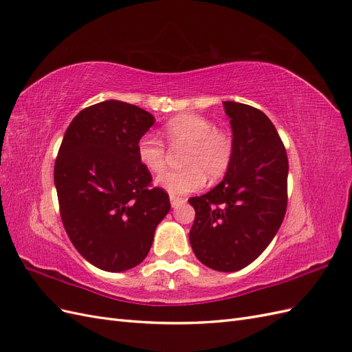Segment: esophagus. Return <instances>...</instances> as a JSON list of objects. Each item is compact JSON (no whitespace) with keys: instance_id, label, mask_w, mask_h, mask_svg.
<instances>
[{"instance_id":"obj_1","label":"esophagus","mask_w":352,"mask_h":352,"mask_svg":"<svg viewBox=\"0 0 352 352\" xmlns=\"http://www.w3.org/2000/svg\"><path fill=\"white\" fill-rule=\"evenodd\" d=\"M186 199L185 198H180L176 195H170V204H172L173 208H177L179 206H182Z\"/></svg>"}]
</instances>
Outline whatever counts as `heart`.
Instances as JSON below:
<instances>
[{
	"label": "heart",
	"mask_w": 352,
	"mask_h": 352,
	"mask_svg": "<svg viewBox=\"0 0 352 352\" xmlns=\"http://www.w3.org/2000/svg\"><path fill=\"white\" fill-rule=\"evenodd\" d=\"M163 133L168 145L184 148L180 163L185 166L157 177V185L172 195H185L201 189L210 180L228 173L235 157V141L230 132L219 129L214 122L199 114H179L170 119ZM140 163L151 173H162L167 166V148L155 136L142 135L136 145Z\"/></svg>",
	"instance_id": "heart-1"
}]
</instances>
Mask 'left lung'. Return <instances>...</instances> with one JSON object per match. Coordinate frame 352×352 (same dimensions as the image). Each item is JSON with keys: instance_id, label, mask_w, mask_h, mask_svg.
Wrapping results in <instances>:
<instances>
[{"instance_id": "obj_1", "label": "left lung", "mask_w": 352, "mask_h": 352, "mask_svg": "<svg viewBox=\"0 0 352 352\" xmlns=\"http://www.w3.org/2000/svg\"><path fill=\"white\" fill-rule=\"evenodd\" d=\"M235 157L210 192L189 198L195 220L189 242L197 258L217 272L247 267L278 233L287 206V155L261 110L225 101Z\"/></svg>"}]
</instances>
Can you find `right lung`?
Here are the masks:
<instances>
[{
    "instance_id": "add662e5",
    "label": "right lung",
    "mask_w": 352,
    "mask_h": 352,
    "mask_svg": "<svg viewBox=\"0 0 352 352\" xmlns=\"http://www.w3.org/2000/svg\"><path fill=\"white\" fill-rule=\"evenodd\" d=\"M154 124L138 105L109 100L83 109L69 124L54 164L63 226L82 257L105 272L144 261L170 211L153 186L136 145Z\"/></svg>"
}]
</instances>
